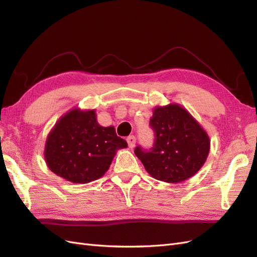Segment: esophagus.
<instances>
[{"mask_svg": "<svg viewBox=\"0 0 257 257\" xmlns=\"http://www.w3.org/2000/svg\"><path fill=\"white\" fill-rule=\"evenodd\" d=\"M126 142H127V145L131 149H133V148L135 147V144H136V137L134 135H131L126 138Z\"/></svg>", "mask_w": 257, "mask_h": 257, "instance_id": "1", "label": "esophagus"}]
</instances>
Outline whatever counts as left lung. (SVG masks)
Returning <instances> with one entry per match:
<instances>
[{
  "mask_svg": "<svg viewBox=\"0 0 257 257\" xmlns=\"http://www.w3.org/2000/svg\"><path fill=\"white\" fill-rule=\"evenodd\" d=\"M149 124L155 135L153 147L146 150L138 146L135 154L154 179L182 182L205 164L210 150L209 136L183 107L178 104L155 107Z\"/></svg>",
  "mask_w": 257,
  "mask_h": 257,
  "instance_id": "8db88e82",
  "label": "left lung"
}]
</instances>
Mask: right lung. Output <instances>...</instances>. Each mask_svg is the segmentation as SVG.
Listing matches in <instances>:
<instances>
[{"mask_svg": "<svg viewBox=\"0 0 257 257\" xmlns=\"http://www.w3.org/2000/svg\"><path fill=\"white\" fill-rule=\"evenodd\" d=\"M126 147L113 126L99 125L95 110L75 108L51 130L44 155L52 173L74 183H88L104 176L116 150Z\"/></svg>", "mask_w": 257, "mask_h": 257, "instance_id": "right-lung-1", "label": "right lung"}]
</instances>
